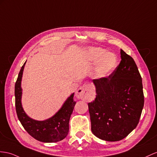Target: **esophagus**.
I'll return each mask as SVG.
<instances>
[{"label": "esophagus", "mask_w": 157, "mask_h": 157, "mask_svg": "<svg viewBox=\"0 0 157 157\" xmlns=\"http://www.w3.org/2000/svg\"><path fill=\"white\" fill-rule=\"evenodd\" d=\"M75 94L78 98L82 100H90L94 98L95 94L93 87L90 83H84L76 91Z\"/></svg>", "instance_id": "esophagus-1"}]
</instances>
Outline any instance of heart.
I'll list each match as a JSON object with an SVG mask.
<instances>
[{
  "instance_id": "1",
  "label": "heart",
  "mask_w": 157,
  "mask_h": 157,
  "mask_svg": "<svg viewBox=\"0 0 157 157\" xmlns=\"http://www.w3.org/2000/svg\"><path fill=\"white\" fill-rule=\"evenodd\" d=\"M85 56L91 64L96 63L94 75L97 78H105L109 76L117 66V57L102 48L94 47L86 50Z\"/></svg>"
}]
</instances>
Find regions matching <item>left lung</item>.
I'll list each match as a JSON object with an SVG mask.
<instances>
[{"label": "left lung", "instance_id": "1", "mask_svg": "<svg viewBox=\"0 0 157 157\" xmlns=\"http://www.w3.org/2000/svg\"><path fill=\"white\" fill-rule=\"evenodd\" d=\"M120 53L121 62L109 77L93 79L97 95L88 103L91 131L107 141L122 140L134 130L144 106L138 67L130 56Z\"/></svg>", "mask_w": 157, "mask_h": 157}]
</instances>
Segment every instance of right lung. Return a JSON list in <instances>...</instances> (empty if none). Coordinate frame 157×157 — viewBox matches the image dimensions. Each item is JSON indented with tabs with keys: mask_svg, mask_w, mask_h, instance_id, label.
<instances>
[{
	"mask_svg": "<svg viewBox=\"0 0 157 157\" xmlns=\"http://www.w3.org/2000/svg\"><path fill=\"white\" fill-rule=\"evenodd\" d=\"M26 62L19 72L14 87L15 105L18 118L28 133L39 141L55 143L62 140L66 137L69 132L70 119L76 103L74 101V93L66 99L62 107L52 117L44 121L30 118L24 111L21 103V81Z\"/></svg>",
	"mask_w": 157,
	"mask_h": 157,
	"instance_id": "1",
	"label": "right lung"
}]
</instances>
